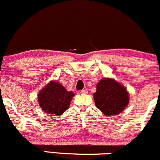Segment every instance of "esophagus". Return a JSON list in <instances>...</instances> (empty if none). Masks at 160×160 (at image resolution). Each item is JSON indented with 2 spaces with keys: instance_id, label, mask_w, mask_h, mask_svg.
<instances>
[{
  "instance_id": "1",
  "label": "esophagus",
  "mask_w": 160,
  "mask_h": 160,
  "mask_svg": "<svg viewBox=\"0 0 160 160\" xmlns=\"http://www.w3.org/2000/svg\"><path fill=\"white\" fill-rule=\"evenodd\" d=\"M80 92L82 93V94H86V93H88V91L86 89H82V90H80Z\"/></svg>"
}]
</instances>
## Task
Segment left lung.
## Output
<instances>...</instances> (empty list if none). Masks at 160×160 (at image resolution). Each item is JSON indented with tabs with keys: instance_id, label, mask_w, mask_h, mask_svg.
Wrapping results in <instances>:
<instances>
[{
	"instance_id": "obj_1",
	"label": "left lung",
	"mask_w": 160,
	"mask_h": 160,
	"mask_svg": "<svg viewBox=\"0 0 160 160\" xmlns=\"http://www.w3.org/2000/svg\"><path fill=\"white\" fill-rule=\"evenodd\" d=\"M93 96L97 108L106 116L120 113L128 104V93L126 88L113 79L101 80Z\"/></svg>"
}]
</instances>
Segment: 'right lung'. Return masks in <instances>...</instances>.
<instances>
[{"label":"right lung","mask_w":160,"mask_h":160,"mask_svg":"<svg viewBox=\"0 0 160 160\" xmlns=\"http://www.w3.org/2000/svg\"><path fill=\"white\" fill-rule=\"evenodd\" d=\"M74 93L58 82L51 81L38 94L39 105L46 113L61 115L69 108Z\"/></svg>","instance_id":"add662e5"}]
</instances>
